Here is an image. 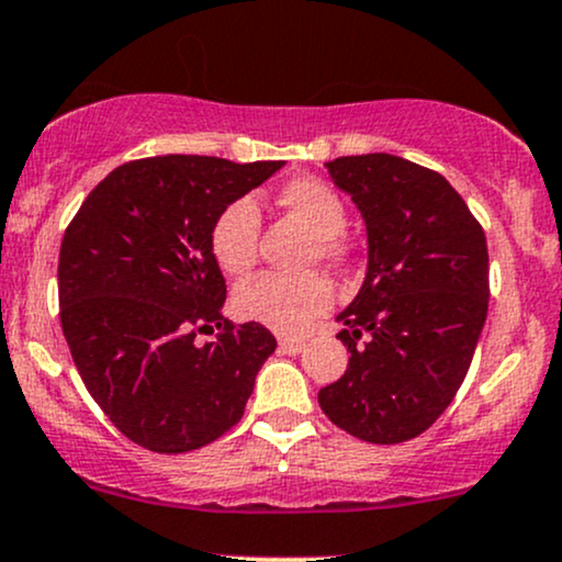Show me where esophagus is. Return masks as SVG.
<instances>
[{
    "mask_svg": "<svg viewBox=\"0 0 562 562\" xmlns=\"http://www.w3.org/2000/svg\"><path fill=\"white\" fill-rule=\"evenodd\" d=\"M305 348V339L302 337H279V350L286 356H297Z\"/></svg>",
    "mask_w": 562,
    "mask_h": 562,
    "instance_id": "34e87169",
    "label": "esophagus"
}]
</instances>
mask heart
I'll list each match as a JSON object with an SVG mask.
<instances>
[{
	"mask_svg": "<svg viewBox=\"0 0 562 562\" xmlns=\"http://www.w3.org/2000/svg\"><path fill=\"white\" fill-rule=\"evenodd\" d=\"M279 204L311 228L321 260H342L339 236L348 225V212L334 188L318 178H297L281 188ZM257 236L260 210L251 199H236L212 223L214 260L225 273H247L257 260ZM331 300V283L318 273H262L238 286L236 313L279 334H300L313 318L329 311Z\"/></svg>",
	"mask_w": 562,
	"mask_h": 562,
	"instance_id": "b5f03b06",
	"label": "heart"
}]
</instances>
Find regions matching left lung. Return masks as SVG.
I'll return each instance as SVG.
<instances>
[{
  "label": "left lung",
  "instance_id": "1",
  "mask_svg": "<svg viewBox=\"0 0 562 562\" xmlns=\"http://www.w3.org/2000/svg\"><path fill=\"white\" fill-rule=\"evenodd\" d=\"M324 167L361 212L369 265L337 315L348 369L318 403L356 438L403 443L468 376L488 313L485 233L443 175L401 156H339Z\"/></svg>",
  "mask_w": 562,
  "mask_h": 562
}]
</instances>
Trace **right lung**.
<instances>
[{
  "mask_svg": "<svg viewBox=\"0 0 562 562\" xmlns=\"http://www.w3.org/2000/svg\"><path fill=\"white\" fill-rule=\"evenodd\" d=\"M281 167L182 154L127 161L94 186L63 236L60 326L74 363L105 417L143 449H201L244 417L276 337L223 318L210 233L225 206ZM212 323L224 331L199 346Z\"/></svg>",
  "mask_w": 562,
  "mask_h": 562,
  "instance_id": "add662e5",
  "label": "right lung"
}]
</instances>
